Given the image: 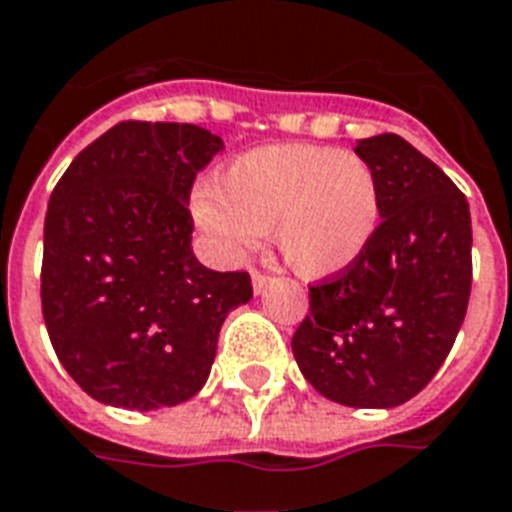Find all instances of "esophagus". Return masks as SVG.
Masks as SVG:
<instances>
[{
	"label": "esophagus",
	"instance_id": "1",
	"mask_svg": "<svg viewBox=\"0 0 512 512\" xmlns=\"http://www.w3.org/2000/svg\"><path fill=\"white\" fill-rule=\"evenodd\" d=\"M265 287H268V276L260 271H252V290H255V295H260Z\"/></svg>",
	"mask_w": 512,
	"mask_h": 512
}]
</instances>
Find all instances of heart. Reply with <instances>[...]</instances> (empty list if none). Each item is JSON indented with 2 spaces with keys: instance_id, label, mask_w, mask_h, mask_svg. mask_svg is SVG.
<instances>
[{
  "instance_id": "obj_1",
  "label": "heart",
  "mask_w": 512,
  "mask_h": 512,
  "mask_svg": "<svg viewBox=\"0 0 512 512\" xmlns=\"http://www.w3.org/2000/svg\"><path fill=\"white\" fill-rule=\"evenodd\" d=\"M190 214L222 260H241L273 228L284 263L308 282H322L368 252L381 193L376 171L357 152L265 144L225 163L214 187H198Z\"/></svg>"
}]
</instances>
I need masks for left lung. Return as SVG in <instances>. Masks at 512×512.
Segmentation results:
<instances>
[{
  "mask_svg": "<svg viewBox=\"0 0 512 512\" xmlns=\"http://www.w3.org/2000/svg\"><path fill=\"white\" fill-rule=\"evenodd\" d=\"M354 152L376 171L381 225L349 271L311 287L292 354L327 400L395 408L432 381L467 314L470 204L403 136L360 139Z\"/></svg>",
  "mask_w": 512,
  "mask_h": 512,
  "instance_id": "1",
  "label": "left lung"
}]
</instances>
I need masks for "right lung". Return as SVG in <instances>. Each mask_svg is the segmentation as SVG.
Listing matches in <instances>:
<instances>
[{"mask_svg":"<svg viewBox=\"0 0 512 512\" xmlns=\"http://www.w3.org/2000/svg\"><path fill=\"white\" fill-rule=\"evenodd\" d=\"M222 139L190 123H117L50 195L42 317L85 392L126 411L190 400L209 378L220 327L252 298L249 273L193 255L187 212Z\"/></svg>","mask_w":512,"mask_h":512,"instance_id":"add662e5","label":"right lung"}]
</instances>
